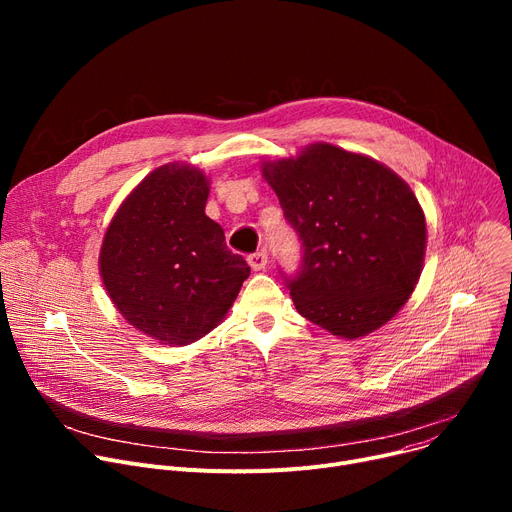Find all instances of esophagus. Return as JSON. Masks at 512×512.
Listing matches in <instances>:
<instances>
[{
	"instance_id": "esophagus-1",
	"label": "esophagus",
	"mask_w": 512,
	"mask_h": 512,
	"mask_svg": "<svg viewBox=\"0 0 512 512\" xmlns=\"http://www.w3.org/2000/svg\"><path fill=\"white\" fill-rule=\"evenodd\" d=\"M247 261H249L253 272H261V270H265V265H267V255H265V251H257V253L249 255Z\"/></svg>"
}]
</instances>
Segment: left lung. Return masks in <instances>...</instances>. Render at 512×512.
Masks as SVG:
<instances>
[{
    "label": "left lung",
    "mask_w": 512,
    "mask_h": 512,
    "mask_svg": "<svg viewBox=\"0 0 512 512\" xmlns=\"http://www.w3.org/2000/svg\"><path fill=\"white\" fill-rule=\"evenodd\" d=\"M263 178L303 242L301 270L286 278L297 311L346 340L382 328L423 270L425 215L411 186L328 143L265 161Z\"/></svg>",
    "instance_id": "8db88e82"
}]
</instances>
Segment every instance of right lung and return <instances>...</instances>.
I'll use <instances>...</instances> for the list:
<instances>
[{
    "instance_id": "1",
    "label": "right lung",
    "mask_w": 512,
    "mask_h": 512,
    "mask_svg": "<svg viewBox=\"0 0 512 512\" xmlns=\"http://www.w3.org/2000/svg\"><path fill=\"white\" fill-rule=\"evenodd\" d=\"M209 180L197 168L166 164L124 199L103 236L99 272L130 326L186 346L226 317L251 274L205 215Z\"/></svg>"
}]
</instances>
